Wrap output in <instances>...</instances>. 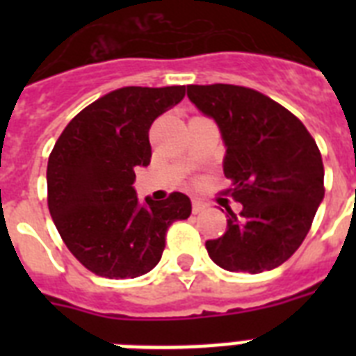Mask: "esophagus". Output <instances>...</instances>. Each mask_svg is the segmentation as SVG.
<instances>
[{
    "instance_id": "34e87169",
    "label": "esophagus",
    "mask_w": 356,
    "mask_h": 356,
    "mask_svg": "<svg viewBox=\"0 0 356 356\" xmlns=\"http://www.w3.org/2000/svg\"><path fill=\"white\" fill-rule=\"evenodd\" d=\"M205 209H207L205 201L192 200V212H194V214H200V212H203Z\"/></svg>"
}]
</instances>
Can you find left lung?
Masks as SVG:
<instances>
[{"label":"left lung","instance_id":"obj_1","mask_svg":"<svg viewBox=\"0 0 356 356\" xmlns=\"http://www.w3.org/2000/svg\"><path fill=\"white\" fill-rule=\"evenodd\" d=\"M190 102L214 118L225 142L223 173L231 195L227 231L205 248L227 271L262 273L286 262L303 243L320 207L321 153L301 120L271 97L236 85H190Z\"/></svg>","mask_w":356,"mask_h":356}]
</instances>
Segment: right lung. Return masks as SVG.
<instances>
[{"label":"right lung","instance_id":"right-lung-1","mask_svg":"<svg viewBox=\"0 0 356 356\" xmlns=\"http://www.w3.org/2000/svg\"><path fill=\"white\" fill-rule=\"evenodd\" d=\"M184 97V86H123L83 108L47 161V207L58 234L86 270L134 279L159 264L168 227L192 212L173 192L140 205L134 170L151 161L149 127Z\"/></svg>","mask_w":356,"mask_h":356}]
</instances>
